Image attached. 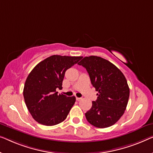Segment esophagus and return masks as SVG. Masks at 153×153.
<instances>
[{"mask_svg": "<svg viewBox=\"0 0 153 153\" xmlns=\"http://www.w3.org/2000/svg\"><path fill=\"white\" fill-rule=\"evenodd\" d=\"M76 101H80L81 99V98H79V97H76Z\"/></svg>", "mask_w": 153, "mask_h": 153, "instance_id": "esophagus-1", "label": "esophagus"}]
</instances>
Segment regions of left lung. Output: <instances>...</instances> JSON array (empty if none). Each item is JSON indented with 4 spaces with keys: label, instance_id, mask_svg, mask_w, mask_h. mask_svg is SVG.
Returning a JSON list of instances; mask_svg holds the SVG:
<instances>
[{
    "label": "left lung",
    "instance_id": "obj_1",
    "mask_svg": "<svg viewBox=\"0 0 153 153\" xmlns=\"http://www.w3.org/2000/svg\"><path fill=\"white\" fill-rule=\"evenodd\" d=\"M78 63L86 69L98 97L86 112L88 122L97 128L110 127L124 113L130 89L124 75L114 64L97 56H85Z\"/></svg>",
    "mask_w": 153,
    "mask_h": 153
}]
</instances>
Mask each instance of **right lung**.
I'll return each mask as SVG.
<instances>
[{"label":"right lung","instance_id":"1","mask_svg":"<svg viewBox=\"0 0 153 153\" xmlns=\"http://www.w3.org/2000/svg\"><path fill=\"white\" fill-rule=\"evenodd\" d=\"M81 56L53 55L35 66L29 74L23 89L27 108L34 120L45 126L63 121L75 103V97L58 94L65 72Z\"/></svg>","mask_w":153,"mask_h":153}]
</instances>
